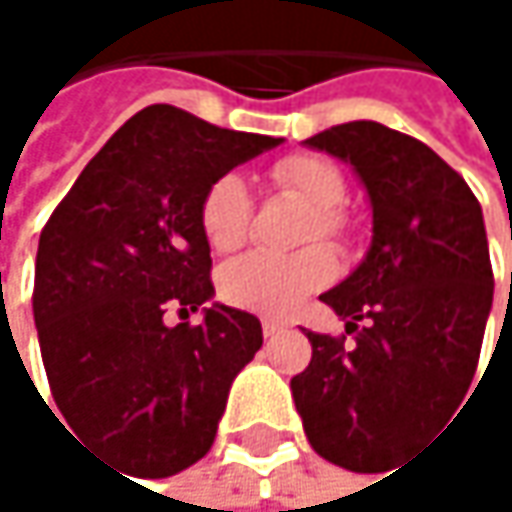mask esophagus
I'll return each mask as SVG.
<instances>
[{
    "mask_svg": "<svg viewBox=\"0 0 512 512\" xmlns=\"http://www.w3.org/2000/svg\"><path fill=\"white\" fill-rule=\"evenodd\" d=\"M281 332H287V326H284V323L263 320V338H275V335H281Z\"/></svg>",
    "mask_w": 512,
    "mask_h": 512,
    "instance_id": "esophagus-1",
    "label": "esophagus"
}]
</instances>
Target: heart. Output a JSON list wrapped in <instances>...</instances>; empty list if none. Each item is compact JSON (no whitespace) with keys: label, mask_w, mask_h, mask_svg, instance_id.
Masks as SVG:
<instances>
[{"label":"heart","mask_w":512,"mask_h":512,"mask_svg":"<svg viewBox=\"0 0 512 512\" xmlns=\"http://www.w3.org/2000/svg\"><path fill=\"white\" fill-rule=\"evenodd\" d=\"M272 183L311 207L302 243H329L347 252L356 240V225L344 210L347 177L344 171L320 154L281 156L272 165ZM255 201L252 189L240 174L219 177L201 201V231L213 252H237L252 237ZM338 266L335 257L320 246L302 249L296 255H255L228 263L219 275V293L228 305L269 320H287L302 311V305L332 284Z\"/></svg>","instance_id":"1"}]
</instances>
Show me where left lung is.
<instances>
[{
	"mask_svg": "<svg viewBox=\"0 0 512 512\" xmlns=\"http://www.w3.org/2000/svg\"><path fill=\"white\" fill-rule=\"evenodd\" d=\"M305 145L356 168L373 240L356 272L320 296L353 344L308 332L311 364L290 388L323 460L376 471L451 418L474 379L495 287L483 213L442 156L376 121L338 124Z\"/></svg>",
	"mask_w": 512,
	"mask_h": 512,
	"instance_id": "8db88e82",
	"label": "left lung"
}]
</instances>
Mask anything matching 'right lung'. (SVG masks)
Segmentation results:
<instances>
[{"mask_svg": "<svg viewBox=\"0 0 512 512\" xmlns=\"http://www.w3.org/2000/svg\"><path fill=\"white\" fill-rule=\"evenodd\" d=\"M281 139L174 106L133 115L41 231L35 326L70 430L136 477H168L213 445L234 376L263 344L255 314L210 305L207 189ZM174 310L183 324L168 327Z\"/></svg>", "mask_w": 512, "mask_h": 512, "instance_id": "add662e5", "label": "right lung"}]
</instances>
